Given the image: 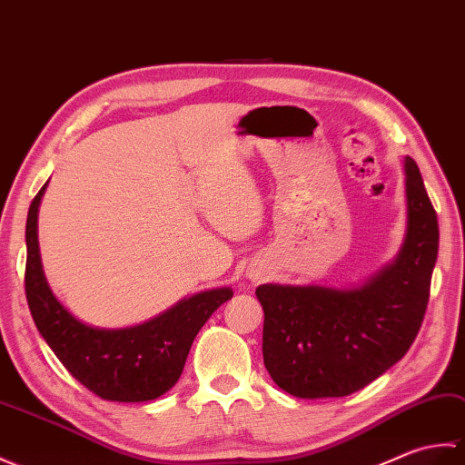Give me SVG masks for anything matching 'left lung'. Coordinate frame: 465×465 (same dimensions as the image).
<instances>
[{
  "label": "left lung",
  "mask_w": 465,
  "mask_h": 465,
  "mask_svg": "<svg viewBox=\"0 0 465 465\" xmlns=\"http://www.w3.org/2000/svg\"><path fill=\"white\" fill-rule=\"evenodd\" d=\"M408 224L398 256L362 286L262 284V356L296 398H342L404 358L424 320L438 259V216L416 161L404 159Z\"/></svg>",
  "instance_id": "8db88e82"
}]
</instances>
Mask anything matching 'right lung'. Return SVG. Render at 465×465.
I'll use <instances>...</instances> for the list:
<instances>
[{
    "mask_svg": "<svg viewBox=\"0 0 465 465\" xmlns=\"http://www.w3.org/2000/svg\"><path fill=\"white\" fill-rule=\"evenodd\" d=\"M47 183L31 201L25 224V296L31 316L69 374L111 401H149L171 390L184 368L194 336L211 314L232 298L229 286L177 302L149 322L95 328L61 304L45 281L37 242V213Z\"/></svg>",
    "mask_w": 465,
    "mask_h": 465,
    "instance_id": "right-lung-1",
    "label": "right lung"
}]
</instances>
